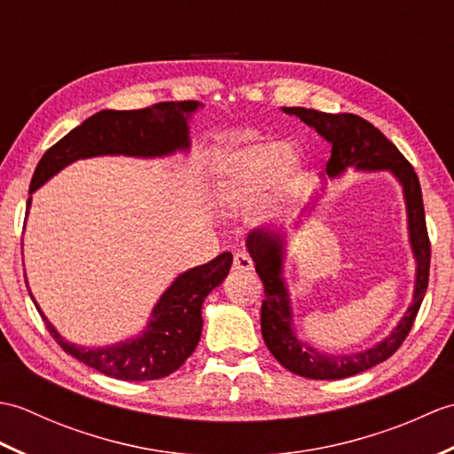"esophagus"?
<instances>
[{
	"instance_id": "1",
	"label": "esophagus",
	"mask_w": 454,
	"mask_h": 454,
	"mask_svg": "<svg viewBox=\"0 0 454 454\" xmlns=\"http://www.w3.org/2000/svg\"><path fill=\"white\" fill-rule=\"evenodd\" d=\"M234 269L236 271H254V262L252 257L244 252H238L234 255Z\"/></svg>"
}]
</instances>
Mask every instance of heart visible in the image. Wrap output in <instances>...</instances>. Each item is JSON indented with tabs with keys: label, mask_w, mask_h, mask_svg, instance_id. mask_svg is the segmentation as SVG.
Wrapping results in <instances>:
<instances>
[{
	"label": "heart",
	"mask_w": 454,
	"mask_h": 454,
	"mask_svg": "<svg viewBox=\"0 0 454 454\" xmlns=\"http://www.w3.org/2000/svg\"><path fill=\"white\" fill-rule=\"evenodd\" d=\"M296 176V158L285 142H254L232 150L218 161L215 185L222 199L244 200L275 183L291 187Z\"/></svg>",
	"instance_id": "obj_1"
}]
</instances>
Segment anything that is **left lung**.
Wrapping results in <instances>:
<instances>
[{"mask_svg": "<svg viewBox=\"0 0 454 454\" xmlns=\"http://www.w3.org/2000/svg\"><path fill=\"white\" fill-rule=\"evenodd\" d=\"M283 113L294 114L314 129L332 146V158L325 166V177L337 179L347 169L355 171H388L400 183L406 200L408 236L413 259H416V281H413L411 304L390 335L382 341L356 353H324L308 345L296 332L291 293L285 281L286 234L254 230L246 239V247L255 263V271L265 286L262 304V333L267 349L286 371L314 380H337L369 371L396 353L410 333L429 283L431 247L426 228L421 187L416 171L400 150L384 134L356 114L322 113L304 107H283ZM317 200V199H316ZM316 205V202H314ZM314 208V207H312ZM308 207L306 212L312 210Z\"/></svg>", "mask_w": 454, "mask_h": 454, "instance_id": "1", "label": "left lung"}]
</instances>
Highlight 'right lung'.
Returning a JSON list of instances; mask_svg holds the SVG:
<instances>
[{
    "mask_svg": "<svg viewBox=\"0 0 454 454\" xmlns=\"http://www.w3.org/2000/svg\"><path fill=\"white\" fill-rule=\"evenodd\" d=\"M200 107L202 103L197 101H169L138 111L105 109L95 113L46 150L35 169L28 192L33 195L48 179L78 160L98 156L153 160L189 152V121ZM31 200L33 197H28L27 208H31ZM230 267L232 254L226 252L210 263L177 275L152 308L150 320L138 335L105 347H83L66 341L43 314L33 293L28 291V294L43 316L46 330L67 355L111 379L129 382L156 380L176 372L195 351L202 332V302L228 277Z\"/></svg>",
    "mask_w": 454,
    "mask_h": 454,
    "instance_id": "right-lung-1",
    "label": "right lung"
}]
</instances>
